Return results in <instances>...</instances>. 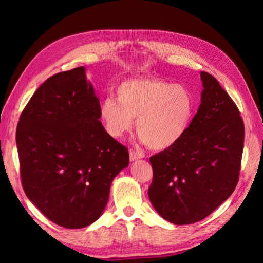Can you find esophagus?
<instances>
[{
    "label": "esophagus",
    "mask_w": 263,
    "mask_h": 263,
    "mask_svg": "<svg viewBox=\"0 0 263 263\" xmlns=\"http://www.w3.org/2000/svg\"><path fill=\"white\" fill-rule=\"evenodd\" d=\"M145 157V155L140 153V151H137V150H134V149H130L129 150V159L130 161H137L139 160V159H142Z\"/></svg>",
    "instance_id": "34e87169"
}]
</instances>
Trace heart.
I'll use <instances>...</instances> for the list:
<instances>
[{
	"instance_id": "b5f03b06",
	"label": "heart",
	"mask_w": 263,
	"mask_h": 263,
	"mask_svg": "<svg viewBox=\"0 0 263 263\" xmlns=\"http://www.w3.org/2000/svg\"><path fill=\"white\" fill-rule=\"evenodd\" d=\"M116 100L101 102L100 117L106 133L123 138L136 119L140 139L154 150L169 149L184 137L194 115V99L185 86L158 78H137L116 87Z\"/></svg>"
}]
</instances>
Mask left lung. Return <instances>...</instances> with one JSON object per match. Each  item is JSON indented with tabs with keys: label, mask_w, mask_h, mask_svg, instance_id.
Masks as SVG:
<instances>
[{
	"label": "left lung",
	"mask_w": 263,
	"mask_h": 263,
	"mask_svg": "<svg viewBox=\"0 0 263 263\" xmlns=\"http://www.w3.org/2000/svg\"><path fill=\"white\" fill-rule=\"evenodd\" d=\"M201 105L178 144L150 157L149 200L161 217L189 225L208 217L239 180L245 126L239 109L212 74L201 72Z\"/></svg>",
	"instance_id": "obj_1"
}]
</instances>
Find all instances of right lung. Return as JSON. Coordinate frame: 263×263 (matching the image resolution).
Instances as JSON below:
<instances>
[{"label": "right lung", "mask_w": 263, "mask_h": 263, "mask_svg": "<svg viewBox=\"0 0 263 263\" xmlns=\"http://www.w3.org/2000/svg\"><path fill=\"white\" fill-rule=\"evenodd\" d=\"M24 192L54 224L83 228L108 201L110 183L129 164L128 149L100 122V100L79 67L38 87L16 129Z\"/></svg>", "instance_id": "right-lung-1"}]
</instances>
